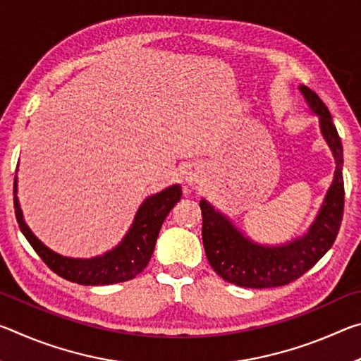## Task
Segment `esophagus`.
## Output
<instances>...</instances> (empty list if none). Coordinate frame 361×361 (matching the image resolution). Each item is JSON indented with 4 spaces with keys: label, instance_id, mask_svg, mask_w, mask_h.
<instances>
[{
    "label": "esophagus",
    "instance_id": "1",
    "mask_svg": "<svg viewBox=\"0 0 361 361\" xmlns=\"http://www.w3.org/2000/svg\"><path fill=\"white\" fill-rule=\"evenodd\" d=\"M200 178H202V176H200L199 170H195V169L189 170V172H186V176H185V180H186V183H189V185H197Z\"/></svg>",
    "mask_w": 361,
    "mask_h": 361
}]
</instances>
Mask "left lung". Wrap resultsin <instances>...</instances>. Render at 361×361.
Instances as JSON below:
<instances>
[{
  "label": "left lung",
  "mask_w": 361,
  "mask_h": 361,
  "mask_svg": "<svg viewBox=\"0 0 361 361\" xmlns=\"http://www.w3.org/2000/svg\"><path fill=\"white\" fill-rule=\"evenodd\" d=\"M310 113L319 116L322 138L334 159V176L319 213L302 235L277 245L255 242L209 200H200L202 240L207 259L226 282L245 288H272L293 282L309 271L329 248L339 232L344 212V180H342V143L339 133L319 95L299 85Z\"/></svg>",
  "instance_id": "left-lung-1"
}]
</instances>
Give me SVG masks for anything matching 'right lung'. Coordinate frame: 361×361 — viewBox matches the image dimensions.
<instances>
[{"mask_svg": "<svg viewBox=\"0 0 361 361\" xmlns=\"http://www.w3.org/2000/svg\"><path fill=\"white\" fill-rule=\"evenodd\" d=\"M19 167V166H17ZM19 170V169H17ZM16 170V173H17ZM17 175L14 178V209L22 234L39 258L57 276L79 285H111L127 282L137 277L148 266L154 252L159 231L169 212L181 197V186L172 185L156 194H151L140 204L129 231L118 245L92 258H71L63 256L44 245L36 237L23 219V213L17 197Z\"/></svg>", "mask_w": 361, "mask_h": 361, "instance_id": "obj_1", "label": "right lung"}]
</instances>
